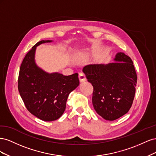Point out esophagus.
<instances>
[{
	"instance_id": "obj_1",
	"label": "esophagus",
	"mask_w": 156,
	"mask_h": 156,
	"mask_svg": "<svg viewBox=\"0 0 156 156\" xmlns=\"http://www.w3.org/2000/svg\"><path fill=\"white\" fill-rule=\"evenodd\" d=\"M79 81L81 83H83V82H84L87 81V78H86L85 75H84V73H82V72L79 73Z\"/></svg>"
}]
</instances>
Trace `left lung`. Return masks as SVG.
Returning a JSON list of instances; mask_svg holds the SVG:
<instances>
[{"instance_id": "1", "label": "left lung", "mask_w": 156, "mask_h": 156, "mask_svg": "<svg viewBox=\"0 0 156 156\" xmlns=\"http://www.w3.org/2000/svg\"><path fill=\"white\" fill-rule=\"evenodd\" d=\"M116 62L90 64L83 68L88 81L94 87L92 104L99 115L113 121L129 111L133 103L137 76L133 61L118 53Z\"/></svg>"}]
</instances>
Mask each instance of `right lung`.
Segmentation results:
<instances>
[{
  "instance_id": "1",
  "label": "right lung",
  "mask_w": 156,
  "mask_h": 156,
  "mask_svg": "<svg viewBox=\"0 0 156 156\" xmlns=\"http://www.w3.org/2000/svg\"><path fill=\"white\" fill-rule=\"evenodd\" d=\"M51 41L41 40L32 47L23 60L18 77V90L27 110L44 121L62 115L69 93L79 84L78 73H48L36 65V47Z\"/></svg>"
}]
</instances>
